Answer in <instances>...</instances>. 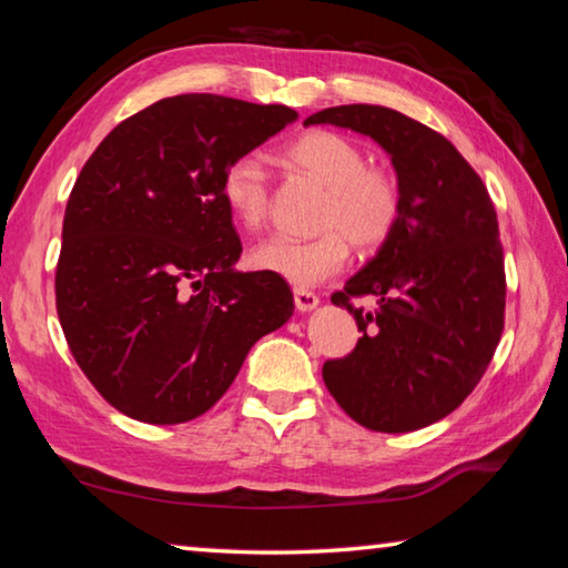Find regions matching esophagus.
I'll return each mask as SVG.
<instances>
[{"label": "esophagus", "instance_id": "obj_1", "mask_svg": "<svg viewBox=\"0 0 568 568\" xmlns=\"http://www.w3.org/2000/svg\"><path fill=\"white\" fill-rule=\"evenodd\" d=\"M293 297H295V307H297V311H301V313L313 311V307L321 303V297L315 295L313 291H305V287H295Z\"/></svg>", "mask_w": 568, "mask_h": 568}]
</instances>
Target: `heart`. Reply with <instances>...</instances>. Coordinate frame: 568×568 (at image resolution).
<instances>
[{"label":"heart","instance_id":"heart-1","mask_svg":"<svg viewBox=\"0 0 568 568\" xmlns=\"http://www.w3.org/2000/svg\"><path fill=\"white\" fill-rule=\"evenodd\" d=\"M283 160L325 187L318 207L321 233L313 237L273 235L253 250L257 271L293 285H315L341 271L351 243L378 250L396 233L403 215V187L393 170L368 165L365 150L341 132L311 130L287 142ZM223 200L240 225L257 230L267 217L271 192L261 162L237 158L223 172Z\"/></svg>","mask_w":568,"mask_h":568}]
</instances>
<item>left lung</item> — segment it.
<instances>
[{
  "instance_id": "left-lung-1",
  "label": "left lung",
  "mask_w": 568,
  "mask_h": 568,
  "mask_svg": "<svg viewBox=\"0 0 568 568\" xmlns=\"http://www.w3.org/2000/svg\"><path fill=\"white\" fill-rule=\"evenodd\" d=\"M305 124L368 134L403 187L396 233L331 297L363 335L345 358L325 361V386L371 430L430 426L478 386L504 333V247L491 197L444 134L390 108L341 104ZM363 294L377 295L371 314L349 303Z\"/></svg>"
}]
</instances>
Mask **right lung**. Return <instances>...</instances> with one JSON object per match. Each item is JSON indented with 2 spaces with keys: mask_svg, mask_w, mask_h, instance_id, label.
I'll use <instances>...</instances> for the list:
<instances>
[{
  "mask_svg": "<svg viewBox=\"0 0 568 568\" xmlns=\"http://www.w3.org/2000/svg\"><path fill=\"white\" fill-rule=\"evenodd\" d=\"M285 104L178 94L120 122L77 178L54 293L67 345L100 396L134 420L203 416L257 338L293 315L273 273H240L220 182L295 122Z\"/></svg>",
  "mask_w": 568,
  "mask_h": 568,
  "instance_id": "right-lung-1",
  "label": "right lung"
}]
</instances>
